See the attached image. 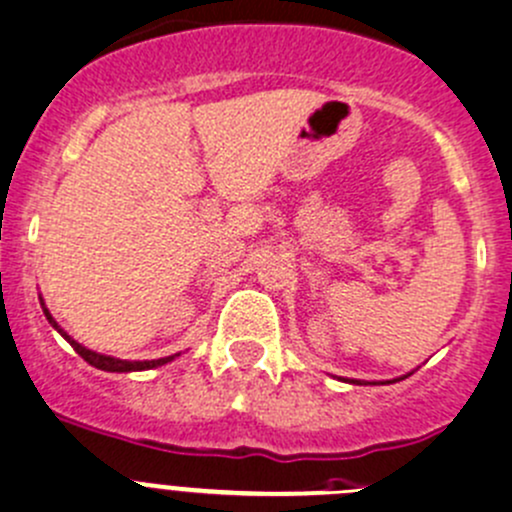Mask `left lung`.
<instances>
[{"instance_id": "8db88e82", "label": "left lung", "mask_w": 512, "mask_h": 512, "mask_svg": "<svg viewBox=\"0 0 512 512\" xmlns=\"http://www.w3.org/2000/svg\"><path fill=\"white\" fill-rule=\"evenodd\" d=\"M405 377H408V375H403V377H395V380H388V385H390V382H398V380H405ZM352 382H357V385H367V382H360V380H352ZM370 385H375V382H370Z\"/></svg>"}]
</instances>
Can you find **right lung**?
I'll list each match as a JSON object with an SVG mask.
<instances>
[{
    "label": "right lung",
    "instance_id": "add662e5",
    "mask_svg": "<svg viewBox=\"0 0 512 512\" xmlns=\"http://www.w3.org/2000/svg\"><path fill=\"white\" fill-rule=\"evenodd\" d=\"M39 302H42V297H39ZM42 310H44V317H47L49 320V325L54 327V330L59 332V335L64 337V340L69 342V345L74 347V352H77L79 357H84V360L89 362V365L92 367H97V370H104V372H135V370H152V367H160V365H165V362H172L175 360L177 355H170V357H160V360H119V357H109V355H99V352H94V350H87V347L84 345H79L77 340H72V337L67 335V332L62 330V327L57 325V320H54L52 315H49V310L47 307H44V302H42Z\"/></svg>",
    "mask_w": 512,
    "mask_h": 512
}]
</instances>
